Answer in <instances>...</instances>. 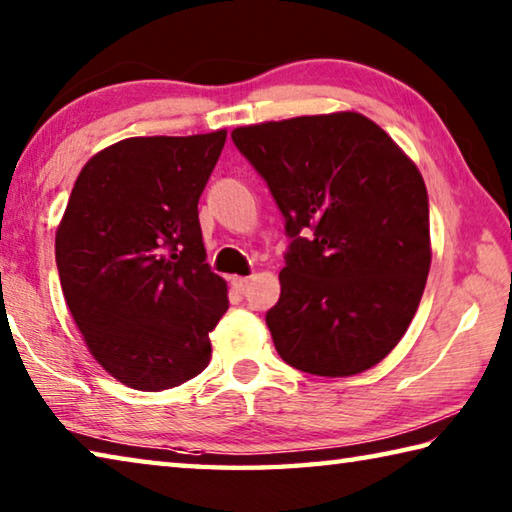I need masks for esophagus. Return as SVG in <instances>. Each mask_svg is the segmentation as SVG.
Masks as SVG:
<instances>
[{
  "instance_id": "1",
  "label": "esophagus",
  "mask_w": 512,
  "mask_h": 512,
  "mask_svg": "<svg viewBox=\"0 0 512 512\" xmlns=\"http://www.w3.org/2000/svg\"><path fill=\"white\" fill-rule=\"evenodd\" d=\"M250 284V277H232V289L237 293H244Z\"/></svg>"
}]
</instances>
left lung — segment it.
<instances>
[{
	"instance_id": "8db88e82",
	"label": "left lung",
	"mask_w": 512,
	"mask_h": 512,
	"mask_svg": "<svg viewBox=\"0 0 512 512\" xmlns=\"http://www.w3.org/2000/svg\"><path fill=\"white\" fill-rule=\"evenodd\" d=\"M232 142L291 239L266 311L277 354L320 377L377 366L413 320L431 266L418 167L359 112L235 128Z\"/></svg>"
}]
</instances>
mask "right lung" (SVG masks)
<instances>
[{
	"instance_id": "1",
	"label": "right lung",
	"mask_w": 512,
	"mask_h": 512,
	"mask_svg": "<svg viewBox=\"0 0 512 512\" xmlns=\"http://www.w3.org/2000/svg\"><path fill=\"white\" fill-rule=\"evenodd\" d=\"M225 131L128 137L85 164L56 232L60 287L103 370L135 391L201 375L228 311L205 262L198 198Z\"/></svg>"
}]
</instances>
